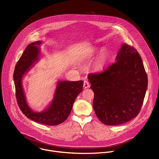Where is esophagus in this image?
<instances>
[{"mask_svg":"<svg viewBox=\"0 0 159 159\" xmlns=\"http://www.w3.org/2000/svg\"><path fill=\"white\" fill-rule=\"evenodd\" d=\"M83 86L84 88H88L89 87V83L87 80H84V84H83Z\"/></svg>","mask_w":159,"mask_h":159,"instance_id":"obj_1","label":"esophagus"}]
</instances>
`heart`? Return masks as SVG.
<instances>
[{"label":"heart","mask_w":159,"mask_h":159,"mask_svg":"<svg viewBox=\"0 0 159 159\" xmlns=\"http://www.w3.org/2000/svg\"><path fill=\"white\" fill-rule=\"evenodd\" d=\"M108 57V52L106 49H102L101 51V53L99 54V55L98 56V57L97 58L94 65V67L95 68V70H102L106 63L107 61Z\"/></svg>","instance_id":"obj_1"}]
</instances>
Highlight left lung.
I'll return each instance as SVG.
<instances>
[{
    "label": "left lung",
    "mask_w": 159,
    "mask_h": 159,
    "mask_svg": "<svg viewBox=\"0 0 159 159\" xmlns=\"http://www.w3.org/2000/svg\"><path fill=\"white\" fill-rule=\"evenodd\" d=\"M116 60L103 71L88 76L94 93L93 109L100 121L107 125L122 124L138 115L148 84L136 49L123 43Z\"/></svg>",
    "instance_id": "8db88e82"
}]
</instances>
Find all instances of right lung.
Returning a JSON list of instances; mask_svg holds the SVG:
<instances>
[{"mask_svg":"<svg viewBox=\"0 0 159 159\" xmlns=\"http://www.w3.org/2000/svg\"><path fill=\"white\" fill-rule=\"evenodd\" d=\"M41 43L40 41L30 43L17 63L14 73L16 95L19 107L27 117L42 124L56 125L65 121L69 116L76 97L83 90V81H58L50 106L43 112H34L27 103L22 81L24 74L39 60L38 45Z\"/></svg>","mask_w":159,"mask_h":159,"instance_id":"1","label":"right lung"}]
</instances>
